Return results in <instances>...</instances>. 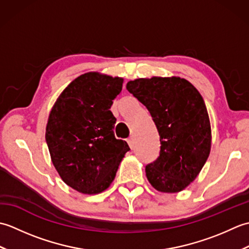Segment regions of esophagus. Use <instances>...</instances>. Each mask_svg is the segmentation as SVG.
<instances>
[{
	"label": "esophagus",
	"mask_w": 249,
	"mask_h": 249,
	"mask_svg": "<svg viewBox=\"0 0 249 249\" xmlns=\"http://www.w3.org/2000/svg\"><path fill=\"white\" fill-rule=\"evenodd\" d=\"M127 143H128V145L130 146V149H133L134 145H135V139H134L133 136L129 137V138L127 139Z\"/></svg>",
	"instance_id": "34e87169"
}]
</instances>
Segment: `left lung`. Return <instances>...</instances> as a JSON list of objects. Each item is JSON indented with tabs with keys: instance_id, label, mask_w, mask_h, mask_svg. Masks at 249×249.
I'll return each instance as SVG.
<instances>
[{
	"instance_id": "8db88e82",
	"label": "left lung",
	"mask_w": 249,
	"mask_h": 249,
	"mask_svg": "<svg viewBox=\"0 0 249 249\" xmlns=\"http://www.w3.org/2000/svg\"><path fill=\"white\" fill-rule=\"evenodd\" d=\"M126 89L149 110L160 134V156L145 166L147 179L158 192H181L210 155L212 136L202 96L178 77L136 79Z\"/></svg>"
}]
</instances>
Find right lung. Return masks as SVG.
<instances>
[{"label": "right lung", "instance_id": "1", "mask_svg": "<svg viewBox=\"0 0 249 249\" xmlns=\"http://www.w3.org/2000/svg\"><path fill=\"white\" fill-rule=\"evenodd\" d=\"M123 79L87 72L68 84L56 99L46 128L52 162L68 186L83 194L107 189L130 149L114 137L110 111Z\"/></svg>", "mask_w": 249, "mask_h": 249}]
</instances>
